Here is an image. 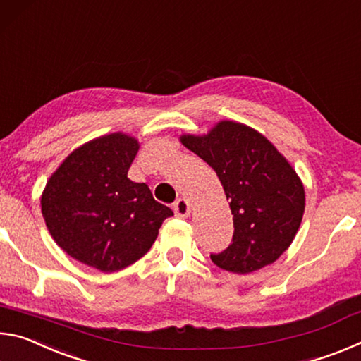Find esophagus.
Here are the masks:
<instances>
[{"label": "esophagus", "instance_id": "1", "mask_svg": "<svg viewBox=\"0 0 361 361\" xmlns=\"http://www.w3.org/2000/svg\"><path fill=\"white\" fill-rule=\"evenodd\" d=\"M173 212L178 218H188L189 213H191V207L186 199H178L173 205Z\"/></svg>", "mask_w": 361, "mask_h": 361}]
</instances>
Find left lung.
I'll return each instance as SVG.
<instances>
[{"mask_svg":"<svg viewBox=\"0 0 361 361\" xmlns=\"http://www.w3.org/2000/svg\"><path fill=\"white\" fill-rule=\"evenodd\" d=\"M180 142L215 170L234 221L232 243L210 255L218 267L250 274L282 256L301 226L305 192L296 170L269 140L237 121L216 122Z\"/></svg>","mask_w":361,"mask_h":361,"instance_id":"8db88e82","label":"left lung"}]
</instances>
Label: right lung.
Segmentation results:
<instances>
[{
	"instance_id": "right-lung-1",
	"label": "right lung",
	"mask_w": 361,
	"mask_h": 361,
	"mask_svg": "<svg viewBox=\"0 0 361 361\" xmlns=\"http://www.w3.org/2000/svg\"><path fill=\"white\" fill-rule=\"evenodd\" d=\"M140 142L124 132L97 137L71 151L47 180L41 212L49 234L71 258L116 272L148 253L169 207L127 173Z\"/></svg>"
}]
</instances>
